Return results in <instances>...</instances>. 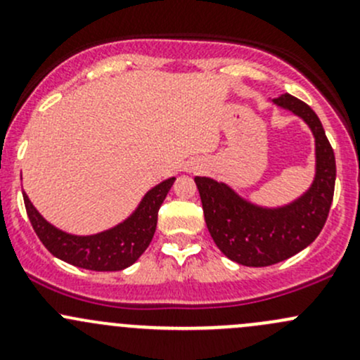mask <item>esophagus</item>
Returning <instances> with one entry per match:
<instances>
[{"instance_id":"1","label":"esophagus","mask_w":360,"mask_h":360,"mask_svg":"<svg viewBox=\"0 0 360 360\" xmlns=\"http://www.w3.org/2000/svg\"><path fill=\"white\" fill-rule=\"evenodd\" d=\"M190 170H197V167H191V169Z\"/></svg>"}]
</instances>
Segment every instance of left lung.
Returning <instances> with one entry per match:
<instances>
[{
  "label": "left lung",
  "instance_id": "obj_1",
  "mask_svg": "<svg viewBox=\"0 0 360 360\" xmlns=\"http://www.w3.org/2000/svg\"><path fill=\"white\" fill-rule=\"evenodd\" d=\"M271 103L303 120L314 136V181L300 197L284 205H259L223 181L195 177L214 244L244 266H270L308 248L324 228L335 193L336 160L319 116L291 94Z\"/></svg>",
  "mask_w": 360,
  "mask_h": 360
}]
</instances>
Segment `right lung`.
Here are the masks:
<instances>
[{
	"label": "right lung",
	"instance_id": "1",
	"mask_svg": "<svg viewBox=\"0 0 360 360\" xmlns=\"http://www.w3.org/2000/svg\"><path fill=\"white\" fill-rule=\"evenodd\" d=\"M176 177L162 181L146 191L136 209L115 226L92 235H76L60 230L38 212L22 191L25 210L41 244L59 259L72 266L94 271L125 270L148 249L157 230L158 209Z\"/></svg>",
	"mask_w": 360,
	"mask_h": 360
}]
</instances>
